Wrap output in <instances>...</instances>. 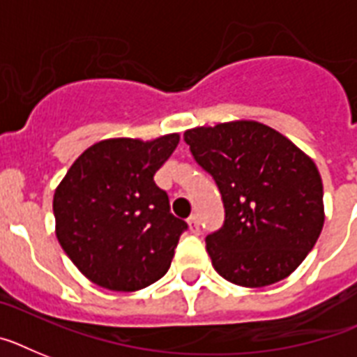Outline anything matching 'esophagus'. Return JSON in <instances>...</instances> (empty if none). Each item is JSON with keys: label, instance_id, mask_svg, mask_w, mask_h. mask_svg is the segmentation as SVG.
<instances>
[{"label": "esophagus", "instance_id": "34e87169", "mask_svg": "<svg viewBox=\"0 0 357 357\" xmlns=\"http://www.w3.org/2000/svg\"><path fill=\"white\" fill-rule=\"evenodd\" d=\"M188 227H190V233H192V234L202 233V229H199L198 216H190V218H188Z\"/></svg>", "mask_w": 357, "mask_h": 357}]
</instances>
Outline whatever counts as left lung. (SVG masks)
I'll return each mask as SVG.
<instances>
[{"label":"left lung","mask_w":357,"mask_h":357,"mask_svg":"<svg viewBox=\"0 0 357 357\" xmlns=\"http://www.w3.org/2000/svg\"><path fill=\"white\" fill-rule=\"evenodd\" d=\"M183 139L224 202V225L205 238L214 269L244 288L294 273L324 224L323 181L314 161L255 121L199 126Z\"/></svg>","instance_id":"8db88e82"}]
</instances>
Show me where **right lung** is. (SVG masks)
<instances>
[{"mask_svg":"<svg viewBox=\"0 0 357 357\" xmlns=\"http://www.w3.org/2000/svg\"><path fill=\"white\" fill-rule=\"evenodd\" d=\"M179 143L106 139L71 165L54 190L56 238L71 262L100 288L137 291L163 277L187 222L170 213L153 174Z\"/></svg>","mask_w":357,"mask_h":357,"instance_id":"obj_1","label":"right lung"}]
</instances>
